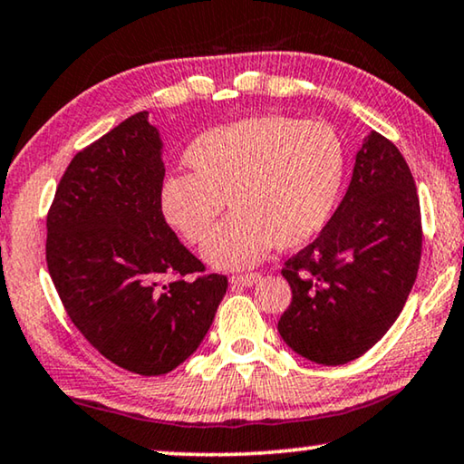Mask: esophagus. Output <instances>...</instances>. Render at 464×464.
Masks as SVG:
<instances>
[{
    "mask_svg": "<svg viewBox=\"0 0 464 464\" xmlns=\"http://www.w3.org/2000/svg\"><path fill=\"white\" fill-rule=\"evenodd\" d=\"M233 285H244V287H252L260 281L258 273H250V275H233L229 279Z\"/></svg>",
    "mask_w": 464,
    "mask_h": 464,
    "instance_id": "obj_1",
    "label": "esophagus"
}]
</instances>
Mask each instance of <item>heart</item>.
<instances>
[{
  "instance_id": "obj_1",
  "label": "heart",
  "mask_w": 464,
  "mask_h": 464,
  "mask_svg": "<svg viewBox=\"0 0 464 464\" xmlns=\"http://www.w3.org/2000/svg\"><path fill=\"white\" fill-rule=\"evenodd\" d=\"M183 160L191 175H170L160 189L164 218L204 246L229 201L236 214L204 250L225 271L256 265L273 246L294 250L316 237L345 175L343 141L331 124L276 114L204 130Z\"/></svg>"
}]
</instances>
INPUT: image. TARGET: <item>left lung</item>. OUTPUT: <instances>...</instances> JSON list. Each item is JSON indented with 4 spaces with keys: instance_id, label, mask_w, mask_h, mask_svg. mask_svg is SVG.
Returning <instances> with one entry per match:
<instances>
[{
    "instance_id": "left-lung-1",
    "label": "left lung",
    "mask_w": 464,
    "mask_h": 464,
    "mask_svg": "<svg viewBox=\"0 0 464 464\" xmlns=\"http://www.w3.org/2000/svg\"><path fill=\"white\" fill-rule=\"evenodd\" d=\"M420 246L412 172L396 145L371 130L334 217L283 266L292 287V304L276 324L283 342L324 366L362 356L402 313Z\"/></svg>"
}]
</instances>
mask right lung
Segmentation results:
<instances>
[{"label": "right lung", "mask_w": 464, "mask_h": 464, "mask_svg": "<svg viewBox=\"0 0 464 464\" xmlns=\"http://www.w3.org/2000/svg\"><path fill=\"white\" fill-rule=\"evenodd\" d=\"M162 181L160 133L137 112L72 158L47 212V271L74 327L145 377L188 361L227 292L164 220Z\"/></svg>", "instance_id": "obj_1"}]
</instances>
